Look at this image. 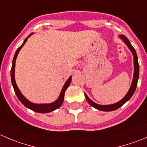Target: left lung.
<instances>
[{
	"mask_svg": "<svg viewBox=\"0 0 147 147\" xmlns=\"http://www.w3.org/2000/svg\"><path fill=\"white\" fill-rule=\"evenodd\" d=\"M120 38L123 40V41L125 42V44L128 46V48L130 49V50L132 53L133 55H134V78H133L132 83H131V86L130 87L129 90H128V93L125 94V97L122 99L121 100H120L119 102H118L117 103H115L113 105H98L97 103L94 102L93 101L90 100V99L88 97V96L86 95V94H85V97H86V101L88 102L89 105L91 106H92L94 108L97 109L99 110H102V111H113V110H115L117 109H118L119 107H121V106L123 105L127 101L130 100L131 97L133 96L134 93L135 92L136 89V86H137V83H138V79H139V62H138V57L137 54H136V52L135 49L134 48L132 45H131V42H130L129 40H128L125 36L124 35H120Z\"/></svg>",
	"mask_w": 147,
	"mask_h": 147,
	"instance_id": "8db88e82",
	"label": "left lung"
}]
</instances>
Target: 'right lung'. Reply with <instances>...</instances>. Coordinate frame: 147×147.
Segmentation results:
<instances>
[{
    "mask_svg": "<svg viewBox=\"0 0 147 147\" xmlns=\"http://www.w3.org/2000/svg\"><path fill=\"white\" fill-rule=\"evenodd\" d=\"M33 33H31L24 40V41L23 44L19 47V48L16 50V53H15L14 57H13V62H12V67H11V83L12 85H13V89H14V92L16 93V96H17L18 99L20 100L21 102L27 108L30 109V110H33L34 112H37V113H50V112L53 111V110H56V109L59 108L61 105H62L63 102V100H64V94H65V90L67 89V88L69 86L71 82V76H70L68 78V80L66 81V82L64 84L62 90H61V94H60L59 97L58 98V100L56 101L50 103V104H35V103H32L29 102L27 99L25 98L23 96L22 93H21L20 90L18 88L17 85L16 84V81H15V76H14V70H15V63H16V59L17 58V55L19 54V52L20 51V50L22 49V47L24 45V44L26 43V40L27 39L30 37Z\"/></svg>",
    "mask_w": 147,
    "mask_h": 147,
    "instance_id": "right-lung-1",
    "label": "right lung"
}]
</instances>
